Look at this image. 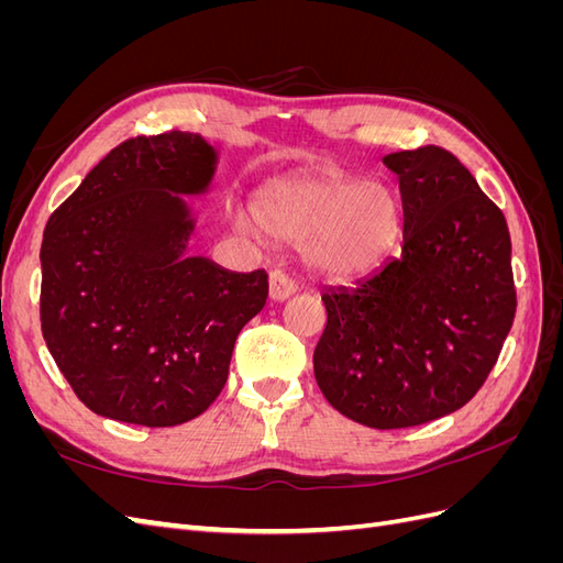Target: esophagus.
I'll return each instance as SVG.
<instances>
[{
	"label": "esophagus",
	"mask_w": 563,
	"mask_h": 563,
	"mask_svg": "<svg viewBox=\"0 0 563 563\" xmlns=\"http://www.w3.org/2000/svg\"><path fill=\"white\" fill-rule=\"evenodd\" d=\"M291 294H296V282L288 277L284 269H272L269 272V298L286 300Z\"/></svg>",
	"instance_id": "34e87169"
}]
</instances>
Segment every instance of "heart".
<instances>
[{"mask_svg": "<svg viewBox=\"0 0 563 563\" xmlns=\"http://www.w3.org/2000/svg\"><path fill=\"white\" fill-rule=\"evenodd\" d=\"M246 228L269 240L300 244L317 275L364 277L395 244L401 223L397 195L383 183L338 174H298L269 180L253 199Z\"/></svg>", "mask_w": 563, "mask_h": 563, "instance_id": "heart-1", "label": "heart"}]
</instances>
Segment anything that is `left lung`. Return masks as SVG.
I'll return each mask as SVG.
<instances>
[{
	"instance_id": "left-lung-1",
	"label": "left lung",
	"mask_w": 563,
	"mask_h": 563,
	"mask_svg": "<svg viewBox=\"0 0 563 563\" xmlns=\"http://www.w3.org/2000/svg\"><path fill=\"white\" fill-rule=\"evenodd\" d=\"M399 178L404 246L354 288L321 294L314 378L327 401L376 430L465 406L496 366L517 312L503 211L449 150L383 157Z\"/></svg>"
}]
</instances>
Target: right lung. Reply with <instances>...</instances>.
Here are the masks:
<instances>
[{
	"mask_svg": "<svg viewBox=\"0 0 563 563\" xmlns=\"http://www.w3.org/2000/svg\"><path fill=\"white\" fill-rule=\"evenodd\" d=\"M218 152L199 133L135 135L51 213L40 317L56 366L93 413L145 428L201 416L234 340L267 300L265 269L185 255Z\"/></svg>",
	"mask_w": 563,
	"mask_h": 563,
	"instance_id": "add662e5",
	"label": "right lung"
}]
</instances>
